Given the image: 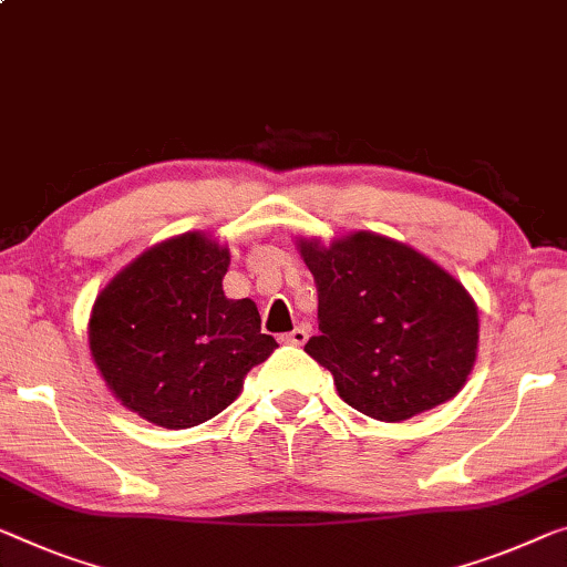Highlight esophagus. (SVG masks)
<instances>
[{
    "label": "esophagus",
    "mask_w": 567,
    "mask_h": 567,
    "mask_svg": "<svg viewBox=\"0 0 567 567\" xmlns=\"http://www.w3.org/2000/svg\"><path fill=\"white\" fill-rule=\"evenodd\" d=\"M307 339H309V329H307V327H296L293 332L278 337V342H281V344H291V347H301L303 342H307Z\"/></svg>",
    "instance_id": "1"
}]
</instances>
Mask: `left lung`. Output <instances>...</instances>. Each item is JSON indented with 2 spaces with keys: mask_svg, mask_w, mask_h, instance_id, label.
Instances as JSON below:
<instances>
[{
  "mask_svg": "<svg viewBox=\"0 0 567 567\" xmlns=\"http://www.w3.org/2000/svg\"><path fill=\"white\" fill-rule=\"evenodd\" d=\"M299 248L319 293V334L303 352L332 372L347 405L400 423L464 388L478 311L454 276L374 233Z\"/></svg>",
  "mask_w": 567,
  "mask_h": 567,
  "instance_id": "left-lung-1",
  "label": "left lung"
}]
</instances>
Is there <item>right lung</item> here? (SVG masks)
Segmentation results:
<instances>
[{
    "label": "right lung",
    "mask_w": 567,
    "mask_h": 567,
    "mask_svg": "<svg viewBox=\"0 0 567 567\" xmlns=\"http://www.w3.org/2000/svg\"><path fill=\"white\" fill-rule=\"evenodd\" d=\"M228 248L185 233L146 250L99 293L89 342L128 411L162 429H193L238 398L276 350L250 299H228Z\"/></svg>",
    "instance_id": "right-lung-1"
}]
</instances>
